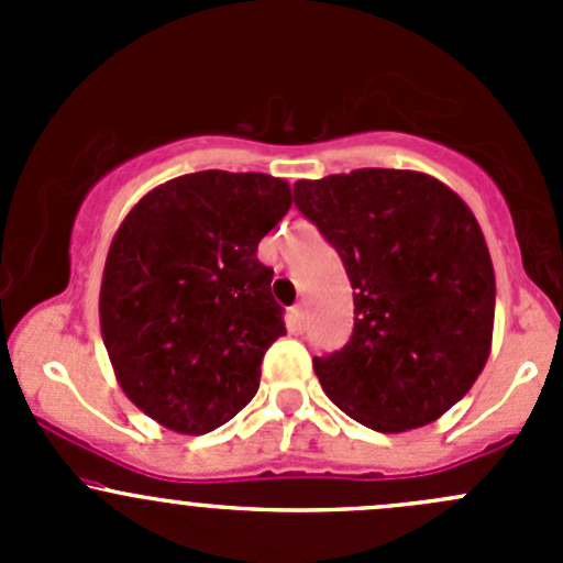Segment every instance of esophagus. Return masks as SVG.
I'll list each match as a JSON object with an SVG mask.
<instances>
[{"mask_svg":"<svg viewBox=\"0 0 563 563\" xmlns=\"http://www.w3.org/2000/svg\"><path fill=\"white\" fill-rule=\"evenodd\" d=\"M305 321H308V308L299 302L297 308H291V329H302Z\"/></svg>","mask_w":563,"mask_h":563,"instance_id":"34e87169","label":"esophagus"}]
</instances>
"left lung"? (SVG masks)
Segmentation results:
<instances>
[{
    "label": "left lung",
    "mask_w": 563,
    "mask_h": 563,
    "mask_svg": "<svg viewBox=\"0 0 563 563\" xmlns=\"http://www.w3.org/2000/svg\"><path fill=\"white\" fill-rule=\"evenodd\" d=\"M294 201L354 288L351 340L313 360L321 389L378 433L435 422L490 356L496 275L474 212L435 176L397 168L299 179Z\"/></svg>",
    "instance_id": "8db88e82"
}]
</instances>
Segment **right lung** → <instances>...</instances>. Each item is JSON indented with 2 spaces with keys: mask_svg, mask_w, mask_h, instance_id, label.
<instances>
[{
  "mask_svg": "<svg viewBox=\"0 0 563 563\" xmlns=\"http://www.w3.org/2000/svg\"><path fill=\"white\" fill-rule=\"evenodd\" d=\"M288 209L286 179L198 172L146 192L113 234L100 332L119 387L163 428L209 433L258 391L286 323L255 253Z\"/></svg>",
  "mask_w": 563,
  "mask_h": 563,
  "instance_id": "add662e5",
  "label": "right lung"
}]
</instances>
